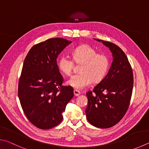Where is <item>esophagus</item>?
<instances>
[{"label":"esophagus","instance_id":"esophagus-1","mask_svg":"<svg viewBox=\"0 0 149 149\" xmlns=\"http://www.w3.org/2000/svg\"><path fill=\"white\" fill-rule=\"evenodd\" d=\"M74 94L75 96H78L81 94V92L77 90V89H74Z\"/></svg>","mask_w":149,"mask_h":149}]
</instances>
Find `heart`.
I'll return each mask as SVG.
<instances>
[{"instance_id":"b5f03b06","label":"heart","mask_w":149,"mask_h":149,"mask_svg":"<svg viewBox=\"0 0 149 149\" xmlns=\"http://www.w3.org/2000/svg\"><path fill=\"white\" fill-rule=\"evenodd\" d=\"M72 60L68 56L58 58V68L66 75L72 74L74 63L80 64L79 74H75L68 80L67 84L77 89H83L93 83H100L109 72L111 61L105 53H97L95 49L89 45H82L72 51Z\"/></svg>"}]
</instances>
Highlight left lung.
<instances>
[{"mask_svg": "<svg viewBox=\"0 0 149 149\" xmlns=\"http://www.w3.org/2000/svg\"><path fill=\"white\" fill-rule=\"evenodd\" d=\"M102 42L111 51L113 61L104 79L86 93L88 105L85 113L92 125L108 128L120 122L128 111L133 91L134 75L124 51L112 42Z\"/></svg>", "mask_w": 149, "mask_h": 149, "instance_id": "8db88e82", "label": "left lung"}]
</instances>
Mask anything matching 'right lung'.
<instances>
[{
	"instance_id": "1",
	"label": "right lung",
	"mask_w": 149,
	"mask_h": 149,
	"mask_svg": "<svg viewBox=\"0 0 149 149\" xmlns=\"http://www.w3.org/2000/svg\"><path fill=\"white\" fill-rule=\"evenodd\" d=\"M71 42L50 38L33 45L24 61L18 84V96L24 113L37 128H54L74 96V88L62 84L56 58Z\"/></svg>"
}]
</instances>
